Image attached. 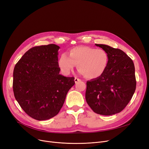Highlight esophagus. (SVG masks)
<instances>
[{
	"label": "esophagus",
	"instance_id": "obj_1",
	"mask_svg": "<svg viewBox=\"0 0 149 149\" xmlns=\"http://www.w3.org/2000/svg\"><path fill=\"white\" fill-rule=\"evenodd\" d=\"M80 80H81L80 79H78V78H77V77H75V79H74V81H75V83H77L78 81H80Z\"/></svg>",
	"mask_w": 149,
	"mask_h": 149
}]
</instances>
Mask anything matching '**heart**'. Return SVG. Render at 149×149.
<instances>
[{"label": "heart", "mask_w": 149, "mask_h": 149, "mask_svg": "<svg viewBox=\"0 0 149 149\" xmlns=\"http://www.w3.org/2000/svg\"><path fill=\"white\" fill-rule=\"evenodd\" d=\"M109 56L105 50L80 46L71 49L68 55L61 54L58 64L64 75H69L77 65L80 74L89 79H95L105 72Z\"/></svg>", "instance_id": "1"}]
</instances>
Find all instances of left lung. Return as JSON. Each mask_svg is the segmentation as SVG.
<instances>
[{
	"label": "left lung",
	"mask_w": 149,
	"mask_h": 149,
	"mask_svg": "<svg viewBox=\"0 0 149 149\" xmlns=\"http://www.w3.org/2000/svg\"><path fill=\"white\" fill-rule=\"evenodd\" d=\"M105 50L109 56L108 66L103 75L86 82V100L97 114L110 116L125 108L134 93V66L124 52L105 44H95Z\"/></svg>",
	"instance_id": "left-lung-1"
}]
</instances>
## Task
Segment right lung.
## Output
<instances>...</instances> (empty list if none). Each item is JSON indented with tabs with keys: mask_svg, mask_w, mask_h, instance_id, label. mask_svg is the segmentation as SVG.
<instances>
[{
	"mask_svg": "<svg viewBox=\"0 0 149 149\" xmlns=\"http://www.w3.org/2000/svg\"><path fill=\"white\" fill-rule=\"evenodd\" d=\"M56 44L34 47L15 65L13 88L15 99L23 110L38 120H47L59 113L74 77L60 74Z\"/></svg>",
	"mask_w": 149,
	"mask_h": 149,
	"instance_id": "obj_1",
	"label": "right lung"
}]
</instances>
